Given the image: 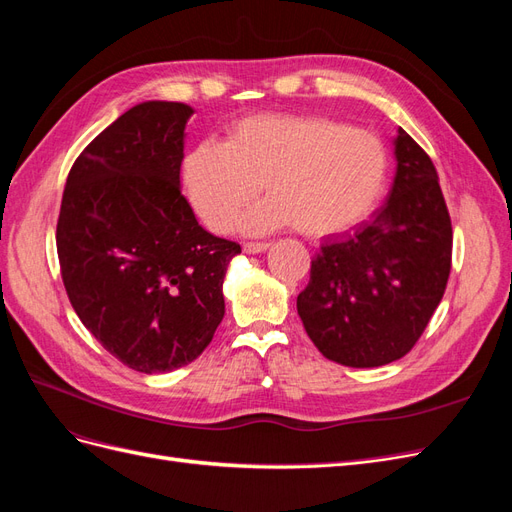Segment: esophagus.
I'll return each instance as SVG.
<instances>
[{
	"mask_svg": "<svg viewBox=\"0 0 512 512\" xmlns=\"http://www.w3.org/2000/svg\"><path fill=\"white\" fill-rule=\"evenodd\" d=\"M269 250V243H262V241H247L243 243V252L245 254H260V252H267Z\"/></svg>",
	"mask_w": 512,
	"mask_h": 512,
	"instance_id": "1",
	"label": "esophagus"
}]
</instances>
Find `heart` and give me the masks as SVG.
<instances>
[{"instance_id":"heart-1","label":"heart","mask_w":512,"mask_h":512,"mask_svg":"<svg viewBox=\"0 0 512 512\" xmlns=\"http://www.w3.org/2000/svg\"><path fill=\"white\" fill-rule=\"evenodd\" d=\"M380 138L322 115H252L232 123L226 141H203L185 153L181 183L209 230L230 228L260 192L239 230L265 232L292 224L305 237H329L374 209L386 179Z\"/></svg>"}]
</instances>
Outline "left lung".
<instances>
[{"label": "left lung", "mask_w": 512, "mask_h": 512, "mask_svg": "<svg viewBox=\"0 0 512 512\" xmlns=\"http://www.w3.org/2000/svg\"><path fill=\"white\" fill-rule=\"evenodd\" d=\"M397 170L382 209L312 260L297 312L329 361L380 367L408 354L442 301L453 228L436 166L406 130L395 136Z\"/></svg>", "instance_id": "1"}]
</instances>
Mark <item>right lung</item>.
Segmentation results:
<instances>
[{
	"instance_id": "right-lung-1",
	"label": "right lung",
	"mask_w": 512,
	"mask_h": 512,
	"mask_svg": "<svg viewBox=\"0 0 512 512\" xmlns=\"http://www.w3.org/2000/svg\"><path fill=\"white\" fill-rule=\"evenodd\" d=\"M194 108L149 100L91 141L57 220L61 277L76 316L141 374L192 363L224 318L222 284L241 245L213 237L181 194Z\"/></svg>"
}]
</instances>
